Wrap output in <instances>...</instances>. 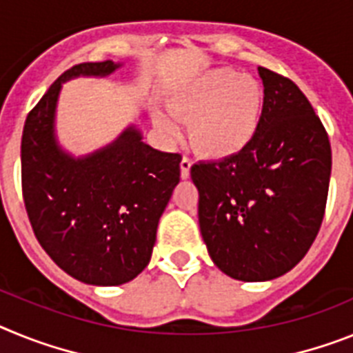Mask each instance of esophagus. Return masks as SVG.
Segmentation results:
<instances>
[{"instance_id": "obj_1", "label": "esophagus", "mask_w": 353, "mask_h": 353, "mask_svg": "<svg viewBox=\"0 0 353 353\" xmlns=\"http://www.w3.org/2000/svg\"><path fill=\"white\" fill-rule=\"evenodd\" d=\"M190 168H192V159L188 156H183V159H181V177L183 179L190 177Z\"/></svg>"}]
</instances>
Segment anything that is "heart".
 Returning a JSON list of instances; mask_svg holds the SVG:
<instances>
[{
	"label": "heart",
	"instance_id": "obj_1",
	"mask_svg": "<svg viewBox=\"0 0 353 353\" xmlns=\"http://www.w3.org/2000/svg\"><path fill=\"white\" fill-rule=\"evenodd\" d=\"M168 110L188 122L190 140L201 154L231 158L256 139L265 110V92L252 76L220 67L197 76L168 97ZM159 128L176 133V124L158 115Z\"/></svg>",
	"mask_w": 353,
	"mask_h": 353
}]
</instances>
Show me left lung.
<instances>
[{"label":"left lung","mask_w":353,"mask_h":353,"mask_svg":"<svg viewBox=\"0 0 353 353\" xmlns=\"http://www.w3.org/2000/svg\"><path fill=\"white\" fill-rule=\"evenodd\" d=\"M265 110L240 154L199 161V225L211 259L229 277L256 283L290 272L316 238L329 195V134L304 92L259 67Z\"/></svg>","instance_id":"obj_1"}]
</instances>
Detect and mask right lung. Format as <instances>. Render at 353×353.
Here are the masks:
<instances>
[{
  "mask_svg": "<svg viewBox=\"0 0 353 353\" xmlns=\"http://www.w3.org/2000/svg\"><path fill=\"white\" fill-rule=\"evenodd\" d=\"M117 67L106 60L65 70L28 113L21 140L23 199L37 240L70 277L96 286L128 283L149 265L159 216L181 176L179 152L156 151L134 128L87 158L57 145L63 81Z\"/></svg>",
  "mask_w": 353,
  "mask_h": 353,
  "instance_id": "obj_1",
  "label": "right lung"
}]
</instances>
